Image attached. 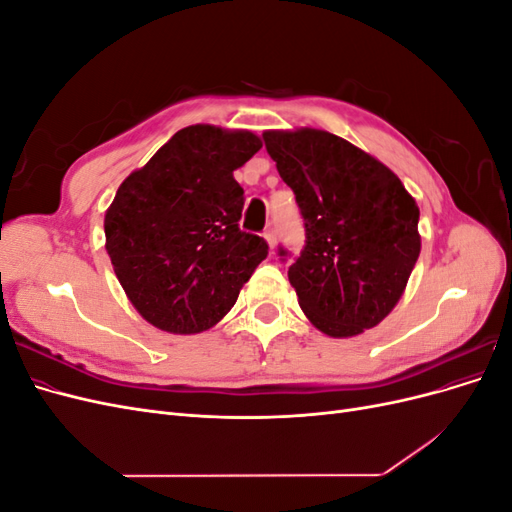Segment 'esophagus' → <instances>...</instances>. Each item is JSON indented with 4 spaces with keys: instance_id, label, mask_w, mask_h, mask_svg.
Instances as JSON below:
<instances>
[{
    "instance_id": "obj_1",
    "label": "esophagus",
    "mask_w": 512,
    "mask_h": 512,
    "mask_svg": "<svg viewBox=\"0 0 512 512\" xmlns=\"http://www.w3.org/2000/svg\"><path fill=\"white\" fill-rule=\"evenodd\" d=\"M265 239H267L269 247H271V250H273V247L277 245V235H275V230H273V228H269V230L265 232Z\"/></svg>"
}]
</instances>
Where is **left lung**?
<instances>
[{
    "instance_id": "8db88e82",
    "label": "left lung",
    "mask_w": 512,
    "mask_h": 512,
    "mask_svg": "<svg viewBox=\"0 0 512 512\" xmlns=\"http://www.w3.org/2000/svg\"><path fill=\"white\" fill-rule=\"evenodd\" d=\"M262 138L305 222V247L288 269L303 314L329 337L374 329L421 254L416 200L391 168L331 132ZM280 256H288L282 247Z\"/></svg>"
}]
</instances>
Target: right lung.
<instances>
[{
  "label": "right lung",
  "instance_id": "add662e5",
  "mask_svg": "<svg viewBox=\"0 0 512 512\" xmlns=\"http://www.w3.org/2000/svg\"><path fill=\"white\" fill-rule=\"evenodd\" d=\"M262 147L250 130L188 126L119 185L104 215L106 252L130 303L177 335L211 329L269 254L239 228L232 177Z\"/></svg>",
  "mask_w": 512,
  "mask_h": 512
}]
</instances>
